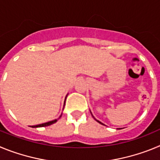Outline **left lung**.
<instances>
[{"label": "left lung", "mask_w": 160, "mask_h": 160, "mask_svg": "<svg viewBox=\"0 0 160 160\" xmlns=\"http://www.w3.org/2000/svg\"><path fill=\"white\" fill-rule=\"evenodd\" d=\"M90 113H91V112H90ZM92 116H93V115H92ZM93 118H94V119H95V120H96V121H97V122H99V123L102 124V122H99V121H98V120H97V119H96V118H94V116H93ZM103 125H104V124H103Z\"/></svg>", "instance_id": "8db88e82"}]
</instances>
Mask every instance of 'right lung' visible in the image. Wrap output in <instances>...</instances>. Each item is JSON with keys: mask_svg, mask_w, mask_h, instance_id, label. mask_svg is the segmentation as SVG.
<instances>
[{"mask_svg": "<svg viewBox=\"0 0 160 160\" xmlns=\"http://www.w3.org/2000/svg\"><path fill=\"white\" fill-rule=\"evenodd\" d=\"M65 101H66V100H65ZM64 106H65V103H64ZM57 121H58V119H54V120H53V121H49V122H45V123L38 124V125H36V126H31V128H43V127H47V126H49V125H51V124L55 123V122H57Z\"/></svg>", "mask_w": 160, "mask_h": 160, "instance_id": "1", "label": "right lung"}]
</instances>
